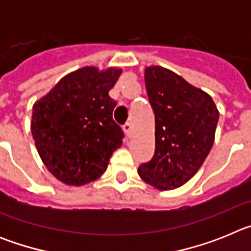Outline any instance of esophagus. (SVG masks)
Listing matches in <instances>:
<instances>
[{
	"label": "esophagus",
	"mask_w": 251,
	"mask_h": 251,
	"mask_svg": "<svg viewBox=\"0 0 251 251\" xmlns=\"http://www.w3.org/2000/svg\"><path fill=\"white\" fill-rule=\"evenodd\" d=\"M123 130H124V133H126V136H127V137L132 136V126H130L129 122H127V123H124Z\"/></svg>",
	"instance_id": "34e87169"
}]
</instances>
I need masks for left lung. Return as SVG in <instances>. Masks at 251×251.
I'll return each instance as SVG.
<instances>
[{"label": "left lung", "instance_id": "obj_1", "mask_svg": "<svg viewBox=\"0 0 251 251\" xmlns=\"http://www.w3.org/2000/svg\"><path fill=\"white\" fill-rule=\"evenodd\" d=\"M154 113L156 150L138 175L158 190L185 185L200 170L214 145L219 110L207 93L162 66L145 73Z\"/></svg>", "mask_w": 251, "mask_h": 251}]
</instances>
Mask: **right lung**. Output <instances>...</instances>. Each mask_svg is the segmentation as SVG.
Returning a JSON list of instances; mask_svg holds the SVG:
<instances>
[{"label":"right lung","instance_id":"right-lung-1","mask_svg":"<svg viewBox=\"0 0 251 251\" xmlns=\"http://www.w3.org/2000/svg\"><path fill=\"white\" fill-rule=\"evenodd\" d=\"M122 69L85 66L64 76L32 108L31 133L51 174L70 186L99 178L122 146L121 126L113 119L109 90Z\"/></svg>","mask_w":251,"mask_h":251}]
</instances>
